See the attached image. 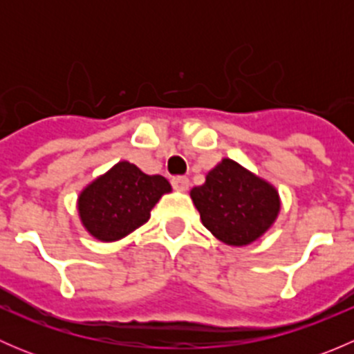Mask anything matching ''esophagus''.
I'll return each mask as SVG.
<instances>
[{
  "mask_svg": "<svg viewBox=\"0 0 354 354\" xmlns=\"http://www.w3.org/2000/svg\"><path fill=\"white\" fill-rule=\"evenodd\" d=\"M171 185H173L176 190L185 192L188 188V185H190V181H188L187 176H173L171 178Z\"/></svg>",
  "mask_w": 354,
  "mask_h": 354,
  "instance_id": "esophagus-1",
  "label": "esophagus"
}]
</instances>
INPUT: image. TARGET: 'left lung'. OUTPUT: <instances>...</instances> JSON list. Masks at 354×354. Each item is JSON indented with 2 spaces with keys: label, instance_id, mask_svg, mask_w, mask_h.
<instances>
[{
  "label": "left lung",
  "instance_id": "obj_1",
  "mask_svg": "<svg viewBox=\"0 0 354 354\" xmlns=\"http://www.w3.org/2000/svg\"><path fill=\"white\" fill-rule=\"evenodd\" d=\"M203 226L221 241L243 246L262 236L279 212L277 192L231 159L209 171L190 192Z\"/></svg>",
  "mask_w": 354,
  "mask_h": 354
}]
</instances>
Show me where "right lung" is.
Here are the masks:
<instances>
[{
  "mask_svg": "<svg viewBox=\"0 0 354 354\" xmlns=\"http://www.w3.org/2000/svg\"><path fill=\"white\" fill-rule=\"evenodd\" d=\"M167 192L166 178L149 176L123 160L82 192L78 212L92 236L114 241L147 223L152 207Z\"/></svg>",
  "mask_w": 354,
  "mask_h": 354,
  "instance_id": "right-lung-1",
  "label": "right lung"
}]
</instances>
